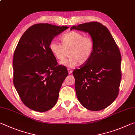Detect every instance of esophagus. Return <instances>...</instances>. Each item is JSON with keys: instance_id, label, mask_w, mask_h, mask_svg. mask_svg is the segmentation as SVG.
Masks as SVG:
<instances>
[{"instance_id": "esophagus-1", "label": "esophagus", "mask_w": 135, "mask_h": 135, "mask_svg": "<svg viewBox=\"0 0 135 135\" xmlns=\"http://www.w3.org/2000/svg\"><path fill=\"white\" fill-rule=\"evenodd\" d=\"M67 70H68V73H69V74H71L72 72H73V71H72L70 69V68H68V69Z\"/></svg>"}]
</instances>
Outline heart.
Returning a JSON list of instances; mask_svg holds the SVG:
<instances>
[{"mask_svg": "<svg viewBox=\"0 0 135 135\" xmlns=\"http://www.w3.org/2000/svg\"><path fill=\"white\" fill-rule=\"evenodd\" d=\"M62 45L52 41L49 48L54 56L59 61L65 59L68 55L70 58L62 62V64L73 67L79 64H85L90 59L94 51L95 43L92 38L84 36L76 31H71L61 38Z\"/></svg>", "mask_w": 135, "mask_h": 135, "instance_id": "b5f03b06", "label": "heart"}]
</instances>
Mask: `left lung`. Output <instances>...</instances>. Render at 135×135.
Segmentation results:
<instances>
[{
    "instance_id": "1",
    "label": "left lung",
    "mask_w": 135,
    "mask_h": 135,
    "mask_svg": "<svg viewBox=\"0 0 135 135\" xmlns=\"http://www.w3.org/2000/svg\"><path fill=\"white\" fill-rule=\"evenodd\" d=\"M74 29L89 33L95 43L88 62L73 72L77 97L86 109L102 110L113 103L119 92L122 79L119 48L108 29L99 22L71 27V30Z\"/></svg>"
}]
</instances>
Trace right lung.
<instances>
[{
    "label": "right lung",
    "instance_id": "obj_1",
    "mask_svg": "<svg viewBox=\"0 0 135 135\" xmlns=\"http://www.w3.org/2000/svg\"><path fill=\"white\" fill-rule=\"evenodd\" d=\"M49 24H36L25 31L13 58V84L25 105L45 112L56 104L59 90L68 71L58 65L49 43L66 29Z\"/></svg>",
    "mask_w": 135,
    "mask_h": 135
}]
</instances>
